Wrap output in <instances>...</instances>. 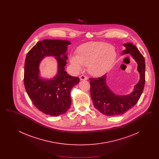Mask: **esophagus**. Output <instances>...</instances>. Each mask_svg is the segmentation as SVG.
<instances>
[{
    "label": "esophagus",
    "mask_w": 159,
    "mask_h": 159,
    "mask_svg": "<svg viewBox=\"0 0 159 159\" xmlns=\"http://www.w3.org/2000/svg\"><path fill=\"white\" fill-rule=\"evenodd\" d=\"M80 79L81 80H87L88 79V77L87 76H84V75H81L79 77Z\"/></svg>",
    "instance_id": "34e87169"
}]
</instances>
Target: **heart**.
<instances>
[{"label": "heart", "instance_id": "b5f03b06", "mask_svg": "<svg viewBox=\"0 0 159 159\" xmlns=\"http://www.w3.org/2000/svg\"><path fill=\"white\" fill-rule=\"evenodd\" d=\"M116 58V51L110 44L91 42L80 46L77 55H71L70 61L75 70H81L83 65L88 66L91 75L99 76L110 70Z\"/></svg>", "mask_w": 159, "mask_h": 159}]
</instances>
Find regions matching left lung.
Listing matches in <instances>:
<instances>
[{
    "mask_svg": "<svg viewBox=\"0 0 159 159\" xmlns=\"http://www.w3.org/2000/svg\"><path fill=\"white\" fill-rule=\"evenodd\" d=\"M126 49L122 54L129 53L138 63L140 80L135 89L128 95H117L111 91L106 83V75L97 78H89L91 96L94 107L107 116H116L125 113L135 106L143 92L145 81V59L136 46L131 43L124 44Z\"/></svg>",
    "mask_w": 159,
    "mask_h": 159,
    "instance_id": "obj_1",
    "label": "left lung"
}]
</instances>
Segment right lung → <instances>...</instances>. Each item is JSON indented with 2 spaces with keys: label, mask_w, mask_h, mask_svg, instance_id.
<instances>
[{
  "label": "right lung",
  "mask_w": 159,
  "mask_h": 159,
  "mask_svg": "<svg viewBox=\"0 0 159 159\" xmlns=\"http://www.w3.org/2000/svg\"><path fill=\"white\" fill-rule=\"evenodd\" d=\"M70 42L67 40L45 39L38 42L27 54L24 64V83L26 92L33 105L43 113L58 116L66 113L71 101L70 92L79 82L65 71L67 56L66 53ZM57 57L59 63L57 75L48 81L38 77V65L45 56Z\"/></svg>",
  "instance_id": "add662e5"
}]
</instances>
